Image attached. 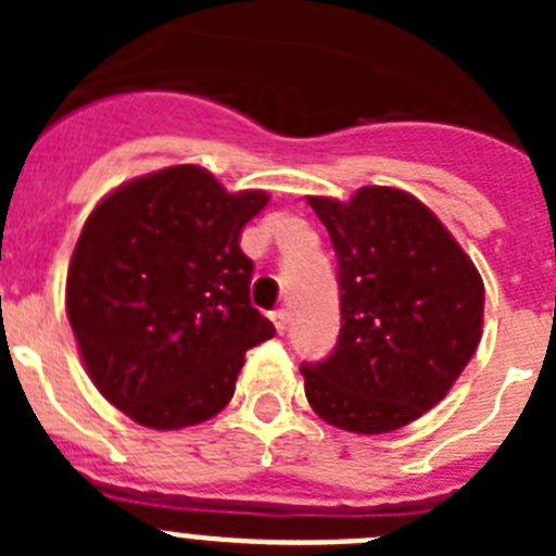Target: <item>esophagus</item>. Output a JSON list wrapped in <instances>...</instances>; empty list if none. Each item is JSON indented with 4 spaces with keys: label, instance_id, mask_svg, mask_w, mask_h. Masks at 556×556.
Returning a JSON list of instances; mask_svg holds the SVG:
<instances>
[{
    "label": "esophagus",
    "instance_id": "34e87169",
    "mask_svg": "<svg viewBox=\"0 0 556 556\" xmlns=\"http://www.w3.org/2000/svg\"><path fill=\"white\" fill-rule=\"evenodd\" d=\"M269 320H273L275 331H278V333H283V331H287V323H289V314H287V308H275V312H269Z\"/></svg>",
    "mask_w": 556,
    "mask_h": 556
}]
</instances>
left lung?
Masks as SVG:
<instances>
[{
	"instance_id": "1",
	"label": "left lung",
	"mask_w": 556,
	"mask_h": 556,
	"mask_svg": "<svg viewBox=\"0 0 556 556\" xmlns=\"http://www.w3.org/2000/svg\"><path fill=\"white\" fill-rule=\"evenodd\" d=\"M337 253V345L303 362L312 409L337 429L384 434L443 401L476 353L484 283L440 219L406 191L351 203L308 198Z\"/></svg>"
}]
</instances>
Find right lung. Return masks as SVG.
Masks as SVG:
<instances>
[{"label":"right lung","instance_id":"add662e5","mask_svg":"<svg viewBox=\"0 0 556 556\" xmlns=\"http://www.w3.org/2000/svg\"><path fill=\"white\" fill-rule=\"evenodd\" d=\"M264 191L228 194L200 166L130 180L83 225L66 314L97 390L150 429H184L233 397L244 353L275 337L250 303L242 228Z\"/></svg>","mask_w":556,"mask_h":556}]
</instances>
